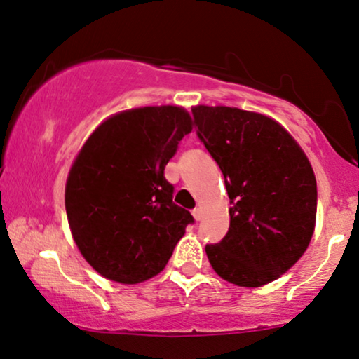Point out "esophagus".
<instances>
[{
  "label": "esophagus",
  "instance_id": "esophagus-1",
  "mask_svg": "<svg viewBox=\"0 0 359 359\" xmlns=\"http://www.w3.org/2000/svg\"><path fill=\"white\" fill-rule=\"evenodd\" d=\"M191 214H193L194 220H201V219H203V210H201V209H194Z\"/></svg>",
  "mask_w": 359,
  "mask_h": 359
}]
</instances>
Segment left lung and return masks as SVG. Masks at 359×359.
Returning a JSON list of instances; mask_svg holds the SVG:
<instances>
[{
    "mask_svg": "<svg viewBox=\"0 0 359 359\" xmlns=\"http://www.w3.org/2000/svg\"><path fill=\"white\" fill-rule=\"evenodd\" d=\"M191 111L232 204L227 235L205 245L210 266L240 287H262L292 268L311 243L317 215L311 161L271 117L229 106Z\"/></svg>",
    "mask_w": 359,
    "mask_h": 359,
    "instance_id": "obj_1",
    "label": "left lung"
}]
</instances>
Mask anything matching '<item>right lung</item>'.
Segmentation results:
<instances>
[{
    "mask_svg": "<svg viewBox=\"0 0 359 359\" xmlns=\"http://www.w3.org/2000/svg\"><path fill=\"white\" fill-rule=\"evenodd\" d=\"M191 130L184 107H135L102 121L78 151L65 184L68 225L101 276L137 284L163 271L194 220L163 175Z\"/></svg>",
    "mask_w": 359,
    "mask_h": 359,
    "instance_id": "right-lung-1",
    "label": "right lung"
}]
</instances>
